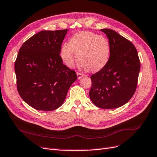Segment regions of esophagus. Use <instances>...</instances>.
<instances>
[{"instance_id":"obj_1","label":"esophagus","mask_w":157,"mask_h":157,"mask_svg":"<svg viewBox=\"0 0 157 157\" xmlns=\"http://www.w3.org/2000/svg\"><path fill=\"white\" fill-rule=\"evenodd\" d=\"M77 75H78V79H80V78H82V77H83V75L82 74H81V73H77Z\"/></svg>"}]
</instances>
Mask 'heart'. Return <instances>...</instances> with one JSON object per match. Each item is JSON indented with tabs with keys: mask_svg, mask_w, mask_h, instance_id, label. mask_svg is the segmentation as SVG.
Instances as JSON below:
<instances>
[{
	"mask_svg": "<svg viewBox=\"0 0 157 157\" xmlns=\"http://www.w3.org/2000/svg\"><path fill=\"white\" fill-rule=\"evenodd\" d=\"M83 70L96 72L107 64L110 57V45L107 39L90 32L75 34L70 39L68 45H63L60 56L69 67L75 65L76 57Z\"/></svg>",
	"mask_w": 157,
	"mask_h": 157,
	"instance_id": "b5f03b06",
	"label": "heart"
}]
</instances>
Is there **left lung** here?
Masks as SVG:
<instances>
[{"mask_svg":"<svg viewBox=\"0 0 157 157\" xmlns=\"http://www.w3.org/2000/svg\"><path fill=\"white\" fill-rule=\"evenodd\" d=\"M107 35L110 57L107 64L91 76V100L96 106L113 109L122 106L135 92L140 63L135 47L118 33L101 29Z\"/></svg>","mask_w":157,"mask_h":157,"instance_id":"left-lung-1","label":"left lung"}]
</instances>
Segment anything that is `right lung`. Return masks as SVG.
<instances>
[{
	"instance_id": "add662e5",
	"label": "right lung",
	"mask_w": 157,
	"mask_h": 157,
	"mask_svg": "<svg viewBox=\"0 0 157 157\" xmlns=\"http://www.w3.org/2000/svg\"><path fill=\"white\" fill-rule=\"evenodd\" d=\"M67 29L42 31L25 41L14 64L17 90L36 110L52 111L63 104L77 79L75 72L63 64L59 56Z\"/></svg>"
}]
</instances>
